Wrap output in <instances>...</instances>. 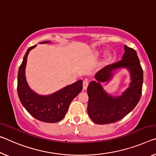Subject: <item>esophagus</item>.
<instances>
[{"label":"esophagus","instance_id":"34e87169","mask_svg":"<svg viewBox=\"0 0 156 156\" xmlns=\"http://www.w3.org/2000/svg\"><path fill=\"white\" fill-rule=\"evenodd\" d=\"M88 84H89V82L87 80H83V90H86V89L87 88Z\"/></svg>","mask_w":156,"mask_h":156}]
</instances>
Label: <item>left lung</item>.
Listing matches in <instances>:
<instances>
[{"label": "left lung", "instance_id": "1", "mask_svg": "<svg viewBox=\"0 0 156 156\" xmlns=\"http://www.w3.org/2000/svg\"><path fill=\"white\" fill-rule=\"evenodd\" d=\"M122 60L101 69L95 76L98 82L91 81L88 85L87 112L92 122L97 124L111 123L122 119L134 109L140 99L143 84L142 68L134 49L125 45ZM123 67L129 70L132 83L122 96L113 98L103 91L99 82L109 80L112 70Z\"/></svg>", "mask_w": 156, "mask_h": 156}]
</instances>
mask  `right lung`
I'll use <instances>...</instances> for the list:
<instances>
[{
	"mask_svg": "<svg viewBox=\"0 0 156 156\" xmlns=\"http://www.w3.org/2000/svg\"><path fill=\"white\" fill-rule=\"evenodd\" d=\"M48 42V41H46L41 44ZM35 46L34 45L28 49L19 66L17 83L19 98L26 110L37 119L46 123L58 122L65 117L71 101L82 91L83 81L79 80L48 96H41L34 93L27 84L25 68L29 52Z\"/></svg>",
	"mask_w": 156,
	"mask_h": 156,
	"instance_id": "add662e5",
	"label": "right lung"
}]
</instances>
